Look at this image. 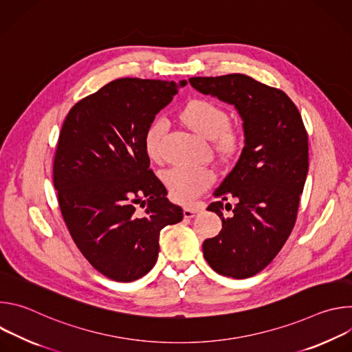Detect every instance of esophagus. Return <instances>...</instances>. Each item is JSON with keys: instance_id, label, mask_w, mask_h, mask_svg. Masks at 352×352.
<instances>
[{"instance_id": "34e87169", "label": "esophagus", "mask_w": 352, "mask_h": 352, "mask_svg": "<svg viewBox=\"0 0 352 352\" xmlns=\"http://www.w3.org/2000/svg\"><path fill=\"white\" fill-rule=\"evenodd\" d=\"M200 210H202V208H200V206H185V208H184V217H185V219H192V217H195Z\"/></svg>"}]
</instances>
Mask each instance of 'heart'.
<instances>
[{"label": "heart", "mask_w": 352, "mask_h": 352, "mask_svg": "<svg viewBox=\"0 0 352 352\" xmlns=\"http://www.w3.org/2000/svg\"><path fill=\"white\" fill-rule=\"evenodd\" d=\"M179 122L193 133L212 140L214 152L224 160L234 159L242 147L241 132L230 126L228 113L208 98H192L178 113ZM166 125L156 120L150 122L143 135L146 156L160 162L164 157ZM216 179L208 167H174L164 173L163 181L170 196L179 204H189L202 195Z\"/></svg>", "instance_id": "b5f03b06"}]
</instances>
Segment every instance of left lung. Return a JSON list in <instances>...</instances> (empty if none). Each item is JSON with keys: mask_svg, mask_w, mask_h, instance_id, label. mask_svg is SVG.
Masks as SVG:
<instances>
[{"mask_svg": "<svg viewBox=\"0 0 352 352\" xmlns=\"http://www.w3.org/2000/svg\"><path fill=\"white\" fill-rule=\"evenodd\" d=\"M197 91L235 107L242 118L245 146L214 190L219 202L208 209L223 221L204 255L221 276L248 278L262 272L288 239L308 175V133L291 98L280 89L242 74L190 78ZM237 200L232 210L222 202ZM226 208L232 210L227 218Z\"/></svg>", "mask_w": 352, "mask_h": 352, "instance_id": "8db88e82", "label": "left lung"}]
</instances>
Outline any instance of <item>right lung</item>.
<instances>
[{
    "instance_id": "obj_1",
    "label": "right lung",
    "mask_w": 352,
    "mask_h": 352,
    "mask_svg": "<svg viewBox=\"0 0 352 352\" xmlns=\"http://www.w3.org/2000/svg\"><path fill=\"white\" fill-rule=\"evenodd\" d=\"M185 85L117 79L82 98L63 124L53 167L60 209L82 255L111 280L152 270L160 231L184 217L148 170L143 135Z\"/></svg>"
}]
</instances>
